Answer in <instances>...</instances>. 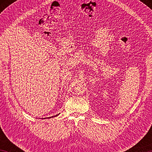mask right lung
<instances>
[{
    "instance_id": "add662e5",
    "label": "right lung",
    "mask_w": 152,
    "mask_h": 152,
    "mask_svg": "<svg viewBox=\"0 0 152 152\" xmlns=\"http://www.w3.org/2000/svg\"><path fill=\"white\" fill-rule=\"evenodd\" d=\"M59 115V114H58ZM58 115H55V116H52V117H47V118H44V119H50V118H53V117H56V116H58Z\"/></svg>"
}]
</instances>
